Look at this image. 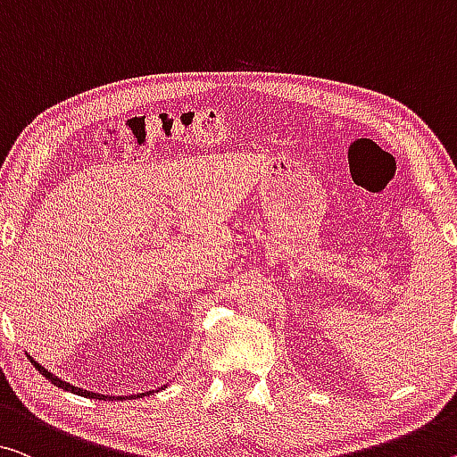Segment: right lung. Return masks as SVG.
<instances>
[{"instance_id":"obj_1","label":"right lung","mask_w":457,"mask_h":457,"mask_svg":"<svg viewBox=\"0 0 457 457\" xmlns=\"http://www.w3.org/2000/svg\"><path fill=\"white\" fill-rule=\"evenodd\" d=\"M28 355V360L32 361V366L37 368L42 376L46 378V380H51L54 386H59V388H62V390H67V392H73V395H79V396H86V398H104V400H110V398H116V396H108V395H97V392H89V390H86V388H77V386H73V384H69V382H65V380H61L59 376H54L51 370H46L45 366H42V363H38L37 360H34V357L30 355V353H26ZM165 386H161V390H163ZM146 395H151V390L149 392H143V395H132V396H126L129 400H132V398H143V396H146ZM118 398H124V396H118Z\"/></svg>"}]
</instances>
